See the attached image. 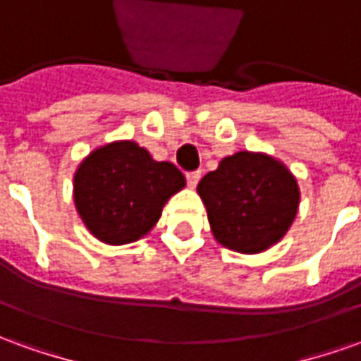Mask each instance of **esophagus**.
<instances>
[{
	"label": "esophagus",
	"instance_id": "1",
	"mask_svg": "<svg viewBox=\"0 0 361 361\" xmlns=\"http://www.w3.org/2000/svg\"><path fill=\"white\" fill-rule=\"evenodd\" d=\"M185 180H188L189 188H195L197 183H199V180H201V172H199V170H195V172H188L185 173Z\"/></svg>",
	"mask_w": 361,
	"mask_h": 361
}]
</instances>
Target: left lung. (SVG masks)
I'll list each match as a JSON object with an SVG mask.
<instances>
[{"mask_svg": "<svg viewBox=\"0 0 361 361\" xmlns=\"http://www.w3.org/2000/svg\"><path fill=\"white\" fill-rule=\"evenodd\" d=\"M212 234L228 250L259 253L286 234L292 224L300 189L279 160L235 152L199 181Z\"/></svg>", "mask_w": 361, "mask_h": 361, "instance_id": "obj_1", "label": "left lung"}]
</instances>
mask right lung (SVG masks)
Wrapping results in <instances>:
<instances>
[{"label":"right lung","instance_id":"obj_1","mask_svg":"<svg viewBox=\"0 0 361 361\" xmlns=\"http://www.w3.org/2000/svg\"><path fill=\"white\" fill-rule=\"evenodd\" d=\"M183 185L185 178L172 162L152 160L133 141L110 142L79 166L75 204L100 242L121 245L147 234Z\"/></svg>","mask_w":361,"mask_h":361}]
</instances>
